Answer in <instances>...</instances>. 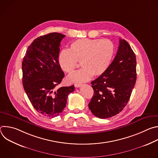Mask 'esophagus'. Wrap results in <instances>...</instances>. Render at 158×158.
Segmentation results:
<instances>
[{
	"instance_id": "obj_1",
	"label": "esophagus",
	"mask_w": 158,
	"mask_h": 158,
	"mask_svg": "<svg viewBox=\"0 0 158 158\" xmlns=\"http://www.w3.org/2000/svg\"><path fill=\"white\" fill-rule=\"evenodd\" d=\"M81 84H74V86L76 87H81Z\"/></svg>"
}]
</instances>
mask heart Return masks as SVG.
<instances>
[{
    "instance_id": "1",
    "label": "heart",
    "mask_w": 158,
    "mask_h": 158,
    "mask_svg": "<svg viewBox=\"0 0 158 158\" xmlns=\"http://www.w3.org/2000/svg\"><path fill=\"white\" fill-rule=\"evenodd\" d=\"M114 44L108 39H81L74 41L69 49L59 54V64L62 71L71 73L81 62L82 68L67 76L69 82H82L93 75L99 76L108 69L114 54Z\"/></svg>"
}]
</instances>
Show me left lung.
<instances>
[{"mask_svg": "<svg viewBox=\"0 0 158 158\" xmlns=\"http://www.w3.org/2000/svg\"><path fill=\"white\" fill-rule=\"evenodd\" d=\"M136 76V56L128 42L119 39L113 61L103 74L91 82L94 95L88 106L92 113L100 119L119 114L130 99Z\"/></svg>", "mask_w": 158, "mask_h": 158, "instance_id": "8db88e82", "label": "left lung"}]
</instances>
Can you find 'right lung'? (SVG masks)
<instances>
[{
  "label": "right lung",
  "instance_id": "1",
  "mask_svg": "<svg viewBox=\"0 0 158 158\" xmlns=\"http://www.w3.org/2000/svg\"><path fill=\"white\" fill-rule=\"evenodd\" d=\"M57 32L42 35L31 43L22 64V84L35 109L43 116L54 118L63 111L74 85L55 88L64 73L59 64L60 42L65 37Z\"/></svg>",
  "mask_w": 158,
  "mask_h": 158
}]
</instances>
